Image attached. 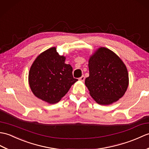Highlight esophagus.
<instances>
[{"instance_id": "esophagus-1", "label": "esophagus", "mask_w": 149, "mask_h": 149, "mask_svg": "<svg viewBox=\"0 0 149 149\" xmlns=\"http://www.w3.org/2000/svg\"><path fill=\"white\" fill-rule=\"evenodd\" d=\"M79 80H80L81 81H84V80H85V77H84V76H81V77L80 78H79Z\"/></svg>"}]
</instances>
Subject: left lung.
Wrapping results in <instances>:
<instances>
[{
  "label": "left lung",
  "instance_id": "8db88e82",
  "mask_svg": "<svg viewBox=\"0 0 149 149\" xmlns=\"http://www.w3.org/2000/svg\"><path fill=\"white\" fill-rule=\"evenodd\" d=\"M89 77L85 84L98 104L108 105L123 96L129 84L127 68L112 51L102 47L88 61Z\"/></svg>",
  "mask_w": 149,
  "mask_h": 149
}]
</instances>
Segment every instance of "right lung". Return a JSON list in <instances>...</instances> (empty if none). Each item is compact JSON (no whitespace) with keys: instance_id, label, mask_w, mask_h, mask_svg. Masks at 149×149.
Returning <instances> with one entry per match:
<instances>
[{"instance_id":"add662e5","label":"right lung","mask_w":149,"mask_h":149,"mask_svg":"<svg viewBox=\"0 0 149 149\" xmlns=\"http://www.w3.org/2000/svg\"><path fill=\"white\" fill-rule=\"evenodd\" d=\"M55 47L42 52L30 69V87L36 97L50 104L57 102L78 79L73 78L72 68L65 64Z\"/></svg>"}]
</instances>
